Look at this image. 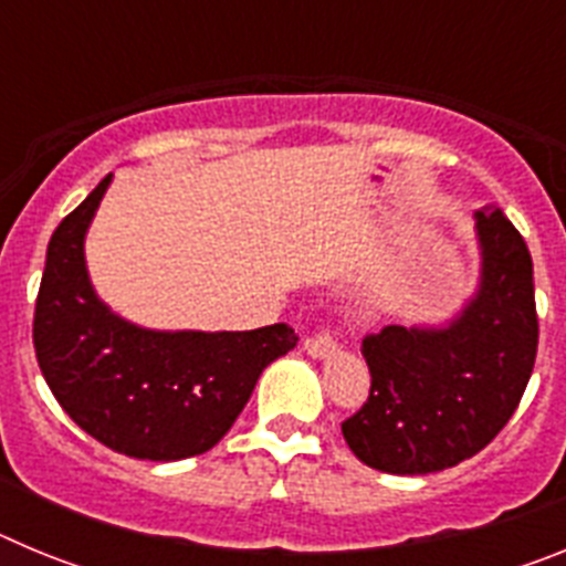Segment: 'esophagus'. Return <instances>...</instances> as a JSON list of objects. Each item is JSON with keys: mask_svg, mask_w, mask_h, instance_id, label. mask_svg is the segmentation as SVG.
I'll list each match as a JSON object with an SVG mask.
<instances>
[{"mask_svg": "<svg viewBox=\"0 0 566 566\" xmlns=\"http://www.w3.org/2000/svg\"><path fill=\"white\" fill-rule=\"evenodd\" d=\"M303 348H306V354H312V357H328L332 352H337V337H334L332 332L312 334V337H306Z\"/></svg>", "mask_w": 566, "mask_h": 566, "instance_id": "1", "label": "esophagus"}]
</instances>
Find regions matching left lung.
I'll return each instance as SVG.
<instances>
[{
    "label": "left lung",
    "mask_w": 566,
    "mask_h": 566,
    "mask_svg": "<svg viewBox=\"0 0 566 566\" xmlns=\"http://www.w3.org/2000/svg\"><path fill=\"white\" fill-rule=\"evenodd\" d=\"M482 286L448 328L365 334L371 391L343 437L368 468L422 476L476 457L516 413L538 352L533 258L502 209L476 212Z\"/></svg>",
    "instance_id": "1"
}]
</instances>
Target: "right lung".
I'll return each mask as SVG.
<instances>
[{
  "mask_svg": "<svg viewBox=\"0 0 566 566\" xmlns=\"http://www.w3.org/2000/svg\"><path fill=\"white\" fill-rule=\"evenodd\" d=\"M109 175L56 227L33 312L39 368L73 422L109 451L149 462L207 453L249 402L260 371L297 345L286 323L254 332H147L115 317L84 266Z\"/></svg>",
  "mask_w": 566,
  "mask_h": 566,
  "instance_id": "add662e5",
  "label": "right lung"
}]
</instances>
